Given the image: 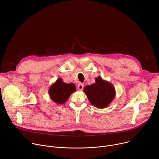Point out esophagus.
<instances>
[{
    "label": "esophagus",
    "instance_id": "34e87169",
    "mask_svg": "<svg viewBox=\"0 0 159 159\" xmlns=\"http://www.w3.org/2000/svg\"><path fill=\"white\" fill-rule=\"evenodd\" d=\"M83 88H84V84H83L80 83V84H78V89L79 90L82 91L83 89Z\"/></svg>",
    "mask_w": 159,
    "mask_h": 159
}]
</instances>
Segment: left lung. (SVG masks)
<instances>
[{
	"instance_id": "8db88e82",
	"label": "left lung",
	"mask_w": 159,
	"mask_h": 159,
	"mask_svg": "<svg viewBox=\"0 0 159 159\" xmlns=\"http://www.w3.org/2000/svg\"><path fill=\"white\" fill-rule=\"evenodd\" d=\"M95 83L86 86L84 92L94 107L103 109L108 107L116 96V90L111 82L104 80L100 76L95 79Z\"/></svg>"
}]
</instances>
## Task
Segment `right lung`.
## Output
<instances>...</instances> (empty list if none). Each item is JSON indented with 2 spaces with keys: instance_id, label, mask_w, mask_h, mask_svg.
I'll return each mask as SVG.
<instances>
[{
  "instance_id": "right-lung-1",
  "label": "right lung",
  "mask_w": 159,
  "mask_h": 159,
  "mask_svg": "<svg viewBox=\"0 0 159 159\" xmlns=\"http://www.w3.org/2000/svg\"><path fill=\"white\" fill-rule=\"evenodd\" d=\"M75 91L76 86L73 83H65L59 78L49 88L48 94L52 101L56 104H64Z\"/></svg>"
}]
</instances>
